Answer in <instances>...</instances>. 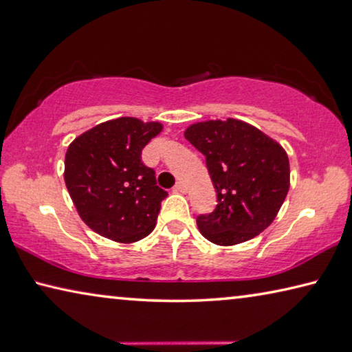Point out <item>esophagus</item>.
Wrapping results in <instances>:
<instances>
[{
    "mask_svg": "<svg viewBox=\"0 0 352 352\" xmlns=\"http://www.w3.org/2000/svg\"><path fill=\"white\" fill-rule=\"evenodd\" d=\"M174 191H177V192H186V186H185V183L177 182V185L174 186Z\"/></svg>",
    "mask_w": 352,
    "mask_h": 352,
    "instance_id": "34e87169",
    "label": "esophagus"
}]
</instances>
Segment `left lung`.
<instances>
[{
	"label": "left lung",
	"mask_w": 352,
	"mask_h": 352,
	"mask_svg": "<svg viewBox=\"0 0 352 352\" xmlns=\"http://www.w3.org/2000/svg\"><path fill=\"white\" fill-rule=\"evenodd\" d=\"M185 138L205 156L217 197L211 213L197 216L200 233L219 246H233L263 232L289 188L285 150L236 119L194 124Z\"/></svg>",
	"instance_id": "obj_1"
}]
</instances>
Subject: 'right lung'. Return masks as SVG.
Here are the masks:
<instances>
[{
    "mask_svg": "<svg viewBox=\"0 0 352 352\" xmlns=\"http://www.w3.org/2000/svg\"><path fill=\"white\" fill-rule=\"evenodd\" d=\"M161 128L158 122L120 117L82 133L67 148L65 186L78 214L98 235L135 243L155 228L167 192L141 153Z\"/></svg>",
    "mask_w": 352,
    "mask_h": 352,
    "instance_id": "add662e5",
    "label": "right lung"
}]
</instances>
